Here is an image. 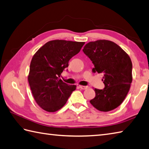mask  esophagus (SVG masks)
I'll use <instances>...</instances> for the list:
<instances>
[{"label":"esophagus","instance_id":"1","mask_svg":"<svg viewBox=\"0 0 149 149\" xmlns=\"http://www.w3.org/2000/svg\"><path fill=\"white\" fill-rule=\"evenodd\" d=\"M79 88L82 89H88L89 87L88 86H79Z\"/></svg>","mask_w":149,"mask_h":149}]
</instances>
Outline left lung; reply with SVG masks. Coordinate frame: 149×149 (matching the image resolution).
I'll return each mask as SVG.
<instances>
[{
  "label": "left lung",
  "mask_w": 149,
  "mask_h": 149,
  "mask_svg": "<svg viewBox=\"0 0 149 149\" xmlns=\"http://www.w3.org/2000/svg\"><path fill=\"white\" fill-rule=\"evenodd\" d=\"M83 52L92 61V71L104 74L103 89L95 88L90 103L98 110L109 111L118 107L127 97L132 81V63L128 54L114 42L100 40L84 46Z\"/></svg>",
  "instance_id": "obj_1"
}]
</instances>
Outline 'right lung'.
<instances>
[{
	"instance_id": "1",
	"label": "right lung",
	"mask_w": 149,
	"mask_h": 149,
	"mask_svg": "<svg viewBox=\"0 0 149 149\" xmlns=\"http://www.w3.org/2000/svg\"><path fill=\"white\" fill-rule=\"evenodd\" d=\"M85 42L52 40L42 46L33 56L28 80L36 103L44 110L55 112L65 104L75 85L60 79L69 66V61L77 54Z\"/></svg>"
}]
</instances>
